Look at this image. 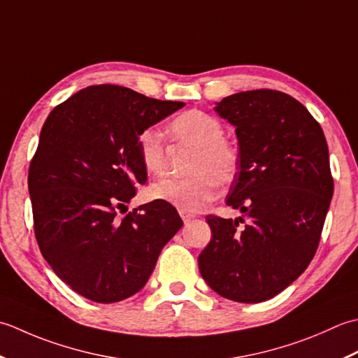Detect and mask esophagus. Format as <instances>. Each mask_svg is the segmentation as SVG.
<instances>
[{
  "instance_id": "obj_1",
  "label": "esophagus",
  "mask_w": 358,
  "mask_h": 358,
  "mask_svg": "<svg viewBox=\"0 0 358 358\" xmlns=\"http://www.w3.org/2000/svg\"><path fill=\"white\" fill-rule=\"evenodd\" d=\"M179 215H180V217H182V221H184L185 224H188L189 221L192 220H194V215L193 213H188V211H179Z\"/></svg>"
}]
</instances>
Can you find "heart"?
<instances>
[{"instance_id":"b5f03b06","label":"heart","mask_w":358,"mask_h":358,"mask_svg":"<svg viewBox=\"0 0 358 358\" xmlns=\"http://www.w3.org/2000/svg\"><path fill=\"white\" fill-rule=\"evenodd\" d=\"M170 134L178 143L194 148L184 179H165L152 185L155 199L194 213L215 199L220 184H230L239 170V151L225 138L224 123L199 109H189L174 117ZM138 157L151 176L165 173V147L156 129H145L137 138Z\"/></svg>"}]
</instances>
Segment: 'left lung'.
<instances>
[{"label":"left lung","instance_id":"1","mask_svg":"<svg viewBox=\"0 0 358 358\" xmlns=\"http://www.w3.org/2000/svg\"><path fill=\"white\" fill-rule=\"evenodd\" d=\"M215 109L236 128L227 206L243 217H206L211 239L199 271L227 300L261 303L294 282L318 249L334 193L329 150L320 123L281 91L238 92Z\"/></svg>","mask_w":358,"mask_h":358}]
</instances>
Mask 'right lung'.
<instances>
[{
  "mask_svg": "<svg viewBox=\"0 0 358 358\" xmlns=\"http://www.w3.org/2000/svg\"><path fill=\"white\" fill-rule=\"evenodd\" d=\"M184 105L96 85L57 105L41 128L27 176L35 238L58 278L87 300L134 295L184 225L159 199L119 216L147 182L138 136Z\"/></svg>",
  "mask_w": 358,
  "mask_h": 358,
  "instance_id": "1",
  "label": "right lung"
}]
</instances>
